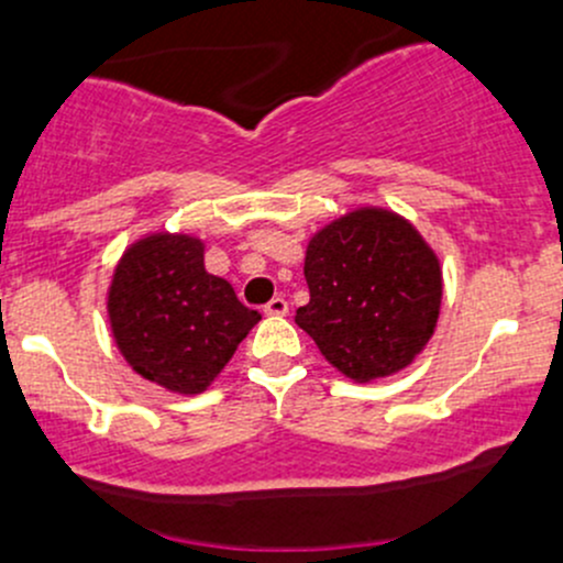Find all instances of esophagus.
<instances>
[{
    "mask_svg": "<svg viewBox=\"0 0 563 563\" xmlns=\"http://www.w3.org/2000/svg\"><path fill=\"white\" fill-rule=\"evenodd\" d=\"M264 313L266 316H286L288 313V302L283 297L269 299V302L264 305Z\"/></svg>",
    "mask_w": 563,
    "mask_h": 563,
    "instance_id": "1",
    "label": "esophagus"
}]
</instances>
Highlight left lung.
Here are the masks:
<instances>
[{
    "label": "left lung",
    "instance_id": "1",
    "mask_svg": "<svg viewBox=\"0 0 563 563\" xmlns=\"http://www.w3.org/2000/svg\"><path fill=\"white\" fill-rule=\"evenodd\" d=\"M310 302L294 321L351 382L402 371L433 338L441 264L397 212L362 207L316 231L305 253Z\"/></svg>",
    "mask_w": 563,
    "mask_h": 563
}]
</instances>
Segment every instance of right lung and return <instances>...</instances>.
Here are the masks:
<instances>
[{"instance_id": "obj_1", "label": "right lung", "mask_w": 563, "mask_h": 563, "mask_svg": "<svg viewBox=\"0 0 563 563\" xmlns=\"http://www.w3.org/2000/svg\"><path fill=\"white\" fill-rule=\"evenodd\" d=\"M108 321L119 354L146 382L198 395L220 376L236 345L261 321L229 280L203 269V242L150 234L113 269Z\"/></svg>"}]
</instances>
